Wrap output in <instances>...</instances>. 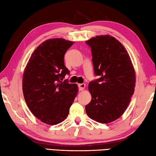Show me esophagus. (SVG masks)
I'll list each match as a JSON object with an SVG mask.
<instances>
[{"label":"esophagus","instance_id":"esophagus-1","mask_svg":"<svg viewBox=\"0 0 156 156\" xmlns=\"http://www.w3.org/2000/svg\"><path fill=\"white\" fill-rule=\"evenodd\" d=\"M78 89H79V90H80V91L83 90V89H84V87H85V84H84V83L78 84Z\"/></svg>","mask_w":156,"mask_h":156}]
</instances>
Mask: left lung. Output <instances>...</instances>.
<instances>
[{
    "mask_svg": "<svg viewBox=\"0 0 156 156\" xmlns=\"http://www.w3.org/2000/svg\"><path fill=\"white\" fill-rule=\"evenodd\" d=\"M91 48L94 75L99 78L89 83L91 100L87 114L100 123L120 118L130 102L136 83L135 71L127 51L110 36H100L86 41Z\"/></svg>",
    "mask_w": 156,
    "mask_h": 156,
    "instance_id": "left-lung-1",
    "label": "left lung"
}]
</instances>
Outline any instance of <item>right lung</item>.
I'll return each instance as SVG.
<instances>
[{
  "label": "right lung",
  "mask_w": 156,
  "mask_h": 156,
  "mask_svg": "<svg viewBox=\"0 0 156 156\" xmlns=\"http://www.w3.org/2000/svg\"><path fill=\"white\" fill-rule=\"evenodd\" d=\"M73 44L62 38L50 39L31 55L23 79L26 103L37 118L47 125H57L67 117L76 94V84L63 80L69 71L64 56Z\"/></svg>",
  "instance_id": "right-lung-1"
}]
</instances>
